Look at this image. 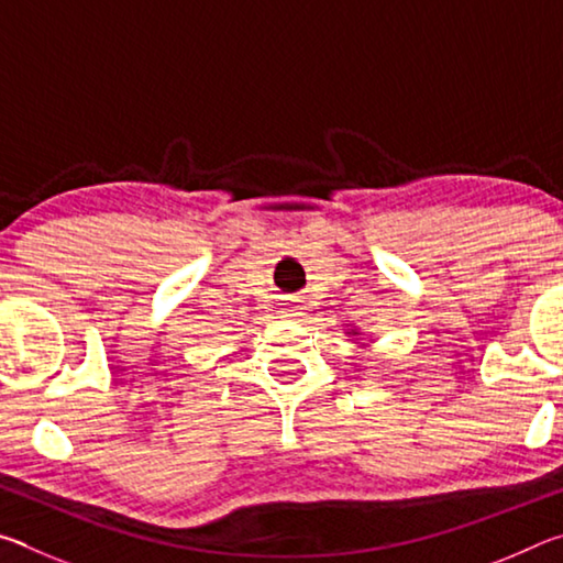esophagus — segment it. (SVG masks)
<instances>
[{
	"mask_svg": "<svg viewBox=\"0 0 563 563\" xmlns=\"http://www.w3.org/2000/svg\"><path fill=\"white\" fill-rule=\"evenodd\" d=\"M305 310H308V308H305V300L302 298H290V316L292 318H302L305 316Z\"/></svg>",
	"mask_w": 563,
	"mask_h": 563,
	"instance_id": "34e87169",
	"label": "esophagus"
}]
</instances>
